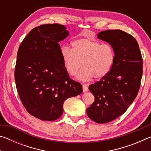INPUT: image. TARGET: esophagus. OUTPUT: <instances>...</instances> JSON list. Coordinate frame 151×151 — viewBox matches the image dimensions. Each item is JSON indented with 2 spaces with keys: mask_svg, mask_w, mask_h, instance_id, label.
I'll use <instances>...</instances> for the list:
<instances>
[{
  "mask_svg": "<svg viewBox=\"0 0 151 151\" xmlns=\"http://www.w3.org/2000/svg\"><path fill=\"white\" fill-rule=\"evenodd\" d=\"M83 89L84 93H86V92H87L88 91V85H86V84H83Z\"/></svg>",
  "mask_w": 151,
  "mask_h": 151,
  "instance_id": "1",
  "label": "esophagus"
}]
</instances>
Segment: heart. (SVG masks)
I'll list each match as a JSON object with an SVG mask.
<instances>
[{
    "label": "heart",
    "instance_id": "obj_1",
    "mask_svg": "<svg viewBox=\"0 0 151 151\" xmlns=\"http://www.w3.org/2000/svg\"><path fill=\"white\" fill-rule=\"evenodd\" d=\"M72 49L61 48V57L66 70L75 75L82 65L84 66L77 76L81 81H88L94 76L100 79L107 75L115 60L113 47L86 38L76 39L72 42Z\"/></svg>",
    "mask_w": 151,
    "mask_h": 151
}]
</instances>
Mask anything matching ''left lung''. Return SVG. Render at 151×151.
<instances>
[{
    "label": "left lung",
    "mask_w": 151,
    "mask_h": 151,
    "mask_svg": "<svg viewBox=\"0 0 151 151\" xmlns=\"http://www.w3.org/2000/svg\"><path fill=\"white\" fill-rule=\"evenodd\" d=\"M99 39L113 47L116 58L111 70L101 81L89 86L94 101L86 109L97 123H106L126 112L139 93L142 75V58L136 39L121 30H107Z\"/></svg>",
    "instance_id": "obj_1"
}]
</instances>
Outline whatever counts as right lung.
I'll return each instance as SVG.
<instances>
[{
	"label": "right lung",
	"mask_w": 151,
	"mask_h": 151,
	"mask_svg": "<svg viewBox=\"0 0 151 151\" xmlns=\"http://www.w3.org/2000/svg\"><path fill=\"white\" fill-rule=\"evenodd\" d=\"M68 35L64 25H40L30 30L18 50V94L28 112L42 121L58 119L65 101L83 92L81 84L69 77L61 57L58 42Z\"/></svg>",
	"instance_id": "add662e5"
}]
</instances>
